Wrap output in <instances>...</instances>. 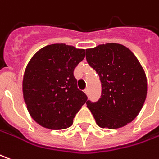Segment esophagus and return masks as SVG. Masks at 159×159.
<instances>
[{
  "instance_id": "esophagus-1",
  "label": "esophagus",
  "mask_w": 159,
  "mask_h": 159,
  "mask_svg": "<svg viewBox=\"0 0 159 159\" xmlns=\"http://www.w3.org/2000/svg\"><path fill=\"white\" fill-rule=\"evenodd\" d=\"M84 91V93L86 94V95H88V94H89V89H85Z\"/></svg>"
}]
</instances>
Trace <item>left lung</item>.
<instances>
[{
	"label": "left lung",
	"mask_w": 159,
	"mask_h": 159,
	"mask_svg": "<svg viewBox=\"0 0 159 159\" xmlns=\"http://www.w3.org/2000/svg\"><path fill=\"white\" fill-rule=\"evenodd\" d=\"M86 60L100 77L101 98L86 104L99 127L117 129L139 115L147 95L144 70L133 53L118 43L86 49Z\"/></svg>",
	"instance_id": "obj_1"
}]
</instances>
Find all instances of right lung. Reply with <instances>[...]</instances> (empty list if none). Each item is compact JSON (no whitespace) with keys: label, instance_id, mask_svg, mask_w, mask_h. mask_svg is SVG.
<instances>
[{"label":"right lung","instance_id":"obj_1","mask_svg":"<svg viewBox=\"0 0 159 159\" xmlns=\"http://www.w3.org/2000/svg\"><path fill=\"white\" fill-rule=\"evenodd\" d=\"M85 50L63 43L41 48L27 65L22 91L27 109L37 124L50 129L70 127L87 101L77 88L74 70Z\"/></svg>","mask_w":159,"mask_h":159}]
</instances>
